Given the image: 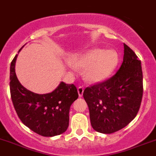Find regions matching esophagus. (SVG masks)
<instances>
[{"instance_id": "1", "label": "esophagus", "mask_w": 156, "mask_h": 156, "mask_svg": "<svg viewBox=\"0 0 156 156\" xmlns=\"http://www.w3.org/2000/svg\"><path fill=\"white\" fill-rule=\"evenodd\" d=\"M77 91H78V94H79V96L80 97H82L83 96V87L80 86L78 88H77Z\"/></svg>"}]
</instances>
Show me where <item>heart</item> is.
I'll return each mask as SVG.
<instances>
[{
    "label": "heart",
    "mask_w": 156,
    "mask_h": 156,
    "mask_svg": "<svg viewBox=\"0 0 156 156\" xmlns=\"http://www.w3.org/2000/svg\"><path fill=\"white\" fill-rule=\"evenodd\" d=\"M119 64V55L114 50L92 48L86 52L70 55L66 65L72 69L84 68L87 81L98 83L105 80L113 73Z\"/></svg>",
    "instance_id": "obj_1"
}]
</instances>
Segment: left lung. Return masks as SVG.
I'll use <instances>...</instances> for the list:
<instances>
[{"label":"left lung","instance_id":"obj_1","mask_svg":"<svg viewBox=\"0 0 156 156\" xmlns=\"http://www.w3.org/2000/svg\"><path fill=\"white\" fill-rule=\"evenodd\" d=\"M123 47V63L115 75L83 91L92 127L100 133H114L126 127L136 116L142 101L141 61L127 44Z\"/></svg>","mask_w":156,"mask_h":156}]
</instances>
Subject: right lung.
<instances>
[{
    "label": "right lung",
    "instance_id": "obj_1",
    "mask_svg": "<svg viewBox=\"0 0 156 156\" xmlns=\"http://www.w3.org/2000/svg\"><path fill=\"white\" fill-rule=\"evenodd\" d=\"M20 49L19 50V52ZM15 56L10 66V93L14 108L24 125L40 136L52 137L64 133L69 127V110L78 98L74 84L64 82L53 92L37 94L21 85L16 73Z\"/></svg>",
    "mask_w": 156,
    "mask_h": 156
}]
</instances>
